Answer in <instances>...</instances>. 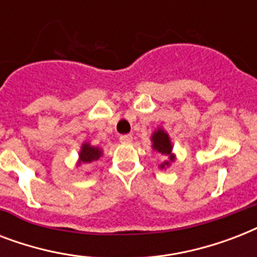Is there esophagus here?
<instances>
[{
    "instance_id": "esophagus-1",
    "label": "esophagus",
    "mask_w": 257,
    "mask_h": 257,
    "mask_svg": "<svg viewBox=\"0 0 257 257\" xmlns=\"http://www.w3.org/2000/svg\"><path fill=\"white\" fill-rule=\"evenodd\" d=\"M132 135H122V136H120V143H122V144H129V143H132Z\"/></svg>"
}]
</instances>
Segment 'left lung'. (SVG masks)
Segmentation results:
<instances>
[{"label":"left lung","instance_id":"8db88e82","mask_svg":"<svg viewBox=\"0 0 257 257\" xmlns=\"http://www.w3.org/2000/svg\"><path fill=\"white\" fill-rule=\"evenodd\" d=\"M151 140H152V148L153 151H156L159 152L160 155L163 156H167L169 160L164 161L163 164L160 165L161 169H164L165 167H169L172 161L175 160V155L172 153V143H171V139H169V135L165 132L163 128H159L157 131H155V133L152 135L151 137Z\"/></svg>","mask_w":257,"mask_h":257}]
</instances>
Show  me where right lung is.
<instances>
[{"label":"right lung","instance_id":"obj_1","mask_svg":"<svg viewBox=\"0 0 257 257\" xmlns=\"http://www.w3.org/2000/svg\"><path fill=\"white\" fill-rule=\"evenodd\" d=\"M102 155V151L97 147H92L89 143H84L81 151L78 153V164H88L92 161L98 160Z\"/></svg>","mask_w":257,"mask_h":257}]
</instances>
